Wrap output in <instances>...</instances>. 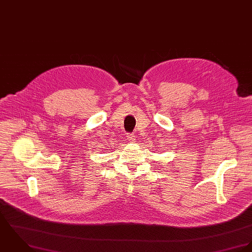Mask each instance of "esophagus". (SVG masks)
Returning <instances> with one entry per match:
<instances>
[{
    "instance_id": "34e87169",
    "label": "esophagus",
    "mask_w": 252,
    "mask_h": 252,
    "mask_svg": "<svg viewBox=\"0 0 252 252\" xmlns=\"http://www.w3.org/2000/svg\"><path fill=\"white\" fill-rule=\"evenodd\" d=\"M126 138H127V140H128L129 142H134V141H135V138H136V136H135V134H134V133H127Z\"/></svg>"
}]
</instances>
